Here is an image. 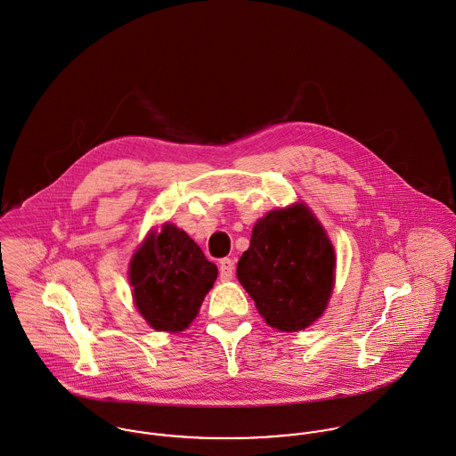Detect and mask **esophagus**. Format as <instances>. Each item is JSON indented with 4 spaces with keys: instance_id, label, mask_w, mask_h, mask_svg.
<instances>
[{
    "instance_id": "esophagus-1",
    "label": "esophagus",
    "mask_w": 456,
    "mask_h": 456,
    "mask_svg": "<svg viewBox=\"0 0 456 456\" xmlns=\"http://www.w3.org/2000/svg\"><path fill=\"white\" fill-rule=\"evenodd\" d=\"M234 276V263L231 259H222L220 261V280L229 281Z\"/></svg>"
}]
</instances>
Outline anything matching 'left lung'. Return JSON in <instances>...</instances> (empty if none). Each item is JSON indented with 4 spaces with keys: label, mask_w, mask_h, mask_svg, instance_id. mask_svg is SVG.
Here are the masks:
<instances>
[{
    "label": "left lung",
    "mask_w": 456,
    "mask_h": 456,
    "mask_svg": "<svg viewBox=\"0 0 456 456\" xmlns=\"http://www.w3.org/2000/svg\"><path fill=\"white\" fill-rule=\"evenodd\" d=\"M333 245L305 204L261 218L236 270L266 322L289 333L322 315L333 290Z\"/></svg>",
    "instance_id": "8db88e82"
}]
</instances>
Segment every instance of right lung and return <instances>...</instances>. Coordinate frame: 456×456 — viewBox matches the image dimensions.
Here are the masks:
<instances>
[{"mask_svg":"<svg viewBox=\"0 0 456 456\" xmlns=\"http://www.w3.org/2000/svg\"><path fill=\"white\" fill-rule=\"evenodd\" d=\"M216 274L199 245L173 224L150 232L130 263L135 305L159 331L188 328Z\"/></svg>","mask_w":456,"mask_h":456,"instance_id":"right-lung-1","label":"right lung"}]
</instances>
